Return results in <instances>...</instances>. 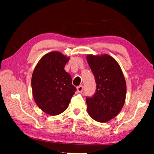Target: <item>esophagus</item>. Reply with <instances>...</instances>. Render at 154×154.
<instances>
[{
  "label": "esophagus",
  "mask_w": 154,
  "mask_h": 154,
  "mask_svg": "<svg viewBox=\"0 0 154 154\" xmlns=\"http://www.w3.org/2000/svg\"><path fill=\"white\" fill-rule=\"evenodd\" d=\"M83 91V85H80L77 87V91L79 93H82Z\"/></svg>",
  "instance_id": "obj_1"
}]
</instances>
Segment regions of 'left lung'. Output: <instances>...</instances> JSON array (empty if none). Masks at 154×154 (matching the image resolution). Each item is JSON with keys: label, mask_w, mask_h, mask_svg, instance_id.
<instances>
[{"label": "left lung", "mask_w": 154, "mask_h": 154, "mask_svg": "<svg viewBox=\"0 0 154 154\" xmlns=\"http://www.w3.org/2000/svg\"><path fill=\"white\" fill-rule=\"evenodd\" d=\"M87 60L96 83L95 94L87 97V112L96 122H107L115 118L124 105L125 79L118 63L108 54H89Z\"/></svg>", "instance_id": "obj_1"}]
</instances>
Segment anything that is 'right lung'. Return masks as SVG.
Here are the masks:
<instances>
[{"label":"right lung","instance_id":"obj_1","mask_svg":"<svg viewBox=\"0 0 154 154\" xmlns=\"http://www.w3.org/2000/svg\"><path fill=\"white\" fill-rule=\"evenodd\" d=\"M69 58L58 51L45 54L32 74L31 87L35 103L46 114L55 116L66 110L76 88L64 70Z\"/></svg>","mask_w":154,"mask_h":154}]
</instances>
